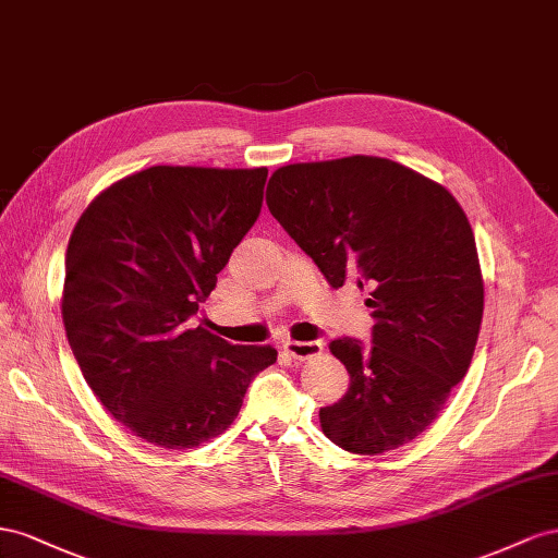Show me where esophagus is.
<instances>
[{
    "label": "esophagus",
    "instance_id": "34e87169",
    "mask_svg": "<svg viewBox=\"0 0 558 558\" xmlns=\"http://www.w3.org/2000/svg\"><path fill=\"white\" fill-rule=\"evenodd\" d=\"M323 343L320 341H288L284 343V353L294 360H308L323 353Z\"/></svg>",
    "mask_w": 558,
    "mask_h": 558
}]
</instances>
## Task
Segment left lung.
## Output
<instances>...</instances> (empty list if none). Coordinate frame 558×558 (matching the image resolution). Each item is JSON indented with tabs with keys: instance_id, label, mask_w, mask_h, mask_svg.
Returning <instances> with one entry per match:
<instances>
[{
	"instance_id": "left-lung-1",
	"label": "left lung",
	"mask_w": 558,
	"mask_h": 558,
	"mask_svg": "<svg viewBox=\"0 0 558 558\" xmlns=\"http://www.w3.org/2000/svg\"><path fill=\"white\" fill-rule=\"evenodd\" d=\"M266 205L331 288L369 299L372 345L329 343L350 386L320 409L337 447L376 456L416 439L474 355L484 278L468 215L447 186L380 156L290 163L270 174Z\"/></svg>"
}]
</instances>
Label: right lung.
I'll list each match as a JSON object with an SVG mask.
<instances>
[{"label": "right lung", "instance_id": "obj_1", "mask_svg": "<svg viewBox=\"0 0 558 558\" xmlns=\"http://www.w3.org/2000/svg\"><path fill=\"white\" fill-rule=\"evenodd\" d=\"M266 168L151 166L95 196L70 235L62 323L86 384L161 449L219 437L278 360L191 327L262 210Z\"/></svg>", "mask_w": 558, "mask_h": 558}]
</instances>
